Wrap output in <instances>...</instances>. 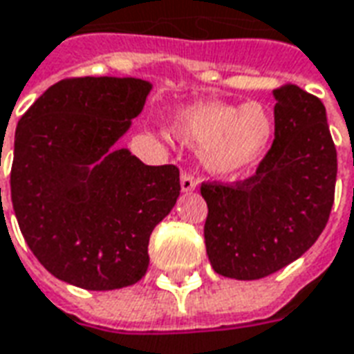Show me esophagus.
Listing matches in <instances>:
<instances>
[{
    "mask_svg": "<svg viewBox=\"0 0 354 354\" xmlns=\"http://www.w3.org/2000/svg\"><path fill=\"white\" fill-rule=\"evenodd\" d=\"M198 187V180L194 179L190 174H183L180 175V190L183 192H192Z\"/></svg>",
    "mask_w": 354,
    "mask_h": 354,
    "instance_id": "obj_1",
    "label": "esophagus"
}]
</instances>
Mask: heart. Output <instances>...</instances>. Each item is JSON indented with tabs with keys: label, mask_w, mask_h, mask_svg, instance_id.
<instances>
[{
	"label": "heart",
	"mask_w": 354,
	"mask_h": 354,
	"mask_svg": "<svg viewBox=\"0 0 354 354\" xmlns=\"http://www.w3.org/2000/svg\"><path fill=\"white\" fill-rule=\"evenodd\" d=\"M171 132L180 142L201 149V162L216 177H233L250 169L274 134V119L261 102L243 106L198 102L171 119Z\"/></svg>",
	"instance_id": "1"
}]
</instances>
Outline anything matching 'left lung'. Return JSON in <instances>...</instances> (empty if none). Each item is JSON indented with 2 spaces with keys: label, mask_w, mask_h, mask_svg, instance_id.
<instances>
[{
  "label": "left lung",
  "mask_w": 354,
  "mask_h": 354,
  "mask_svg": "<svg viewBox=\"0 0 354 354\" xmlns=\"http://www.w3.org/2000/svg\"><path fill=\"white\" fill-rule=\"evenodd\" d=\"M274 142L256 175L203 183L207 256L214 272L259 280L310 250L325 230L338 174L323 102L297 86L274 89Z\"/></svg>",
  "instance_id": "obj_1"
}]
</instances>
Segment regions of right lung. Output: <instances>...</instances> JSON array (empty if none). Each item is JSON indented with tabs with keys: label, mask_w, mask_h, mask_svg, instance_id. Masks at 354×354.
I'll list each match as a JSON object with an SVG mask.
<instances>
[{
	"label": "right lung",
	"mask_w": 354,
	"mask_h": 354,
	"mask_svg": "<svg viewBox=\"0 0 354 354\" xmlns=\"http://www.w3.org/2000/svg\"><path fill=\"white\" fill-rule=\"evenodd\" d=\"M153 86L86 76L48 87L18 121L10 198L29 250L55 278L89 291L136 283L149 237L179 198V169L115 145Z\"/></svg>",
	"instance_id": "1"
}]
</instances>
